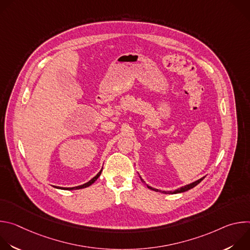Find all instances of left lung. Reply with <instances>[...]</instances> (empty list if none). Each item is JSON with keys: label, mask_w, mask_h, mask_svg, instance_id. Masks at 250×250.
Instances as JSON below:
<instances>
[{"label": "left lung", "mask_w": 250, "mask_h": 250, "mask_svg": "<svg viewBox=\"0 0 250 250\" xmlns=\"http://www.w3.org/2000/svg\"><path fill=\"white\" fill-rule=\"evenodd\" d=\"M205 177H203V178H201V179H199V180H197V181H195V182H193V183H191V184H189V185H186V186H184V187H181L180 189H177V190H175L174 192H172V191H170V192H168V191H160V190H157V189H154V188H152V187H150V186H148V185H146L147 186V188H149L150 190H153V191H156V192H162V193H164V194H178V193H183V192H186V191H188V190H190V189H192V188H194L195 186H197L203 179H204ZM141 179V178H140ZM141 181L145 183V181L141 179Z\"/></svg>", "instance_id": "obj_1"}]
</instances>
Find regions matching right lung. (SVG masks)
Instances as JSON below:
<instances>
[{
    "mask_svg": "<svg viewBox=\"0 0 250 250\" xmlns=\"http://www.w3.org/2000/svg\"><path fill=\"white\" fill-rule=\"evenodd\" d=\"M101 173H102V170L93 178V179H91L89 182H87V183H85V184H83V185H81V186H77V187H73V188H60V189H63V190H77V189H82V188H86V187H89L90 185H92L98 178L100 177V175H101ZM55 188H59V187H55Z\"/></svg>",
    "mask_w": 250,
    "mask_h": 250,
    "instance_id": "obj_1",
    "label": "right lung"
}]
</instances>
